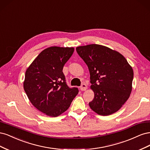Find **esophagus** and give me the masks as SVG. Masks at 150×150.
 <instances>
[{"label": "esophagus", "mask_w": 150, "mask_h": 150, "mask_svg": "<svg viewBox=\"0 0 150 150\" xmlns=\"http://www.w3.org/2000/svg\"><path fill=\"white\" fill-rule=\"evenodd\" d=\"M80 89L81 91H86V89H87V86H86V84H83L81 86Z\"/></svg>", "instance_id": "34e87169"}]
</instances>
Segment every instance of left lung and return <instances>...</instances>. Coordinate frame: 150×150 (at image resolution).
I'll return each instance as SVG.
<instances>
[{"label": "left lung", "mask_w": 150, "mask_h": 150, "mask_svg": "<svg viewBox=\"0 0 150 150\" xmlns=\"http://www.w3.org/2000/svg\"><path fill=\"white\" fill-rule=\"evenodd\" d=\"M76 51L89 71L90 88L94 93L91 109L101 116L118 111L132 91V67L121 54L102 45L79 46Z\"/></svg>", "instance_id": "8db88e82"}]
</instances>
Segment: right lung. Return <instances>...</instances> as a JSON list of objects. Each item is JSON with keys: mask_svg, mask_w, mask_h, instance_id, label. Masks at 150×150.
Wrapping results in <instances>:
<instances>
[{"mask_svg": "<svg viewBox=\"0 0 150 150\" xmlns=\"http://www.w3.org/2000/svg\"><path fill=\"white\" fill-rule=\"evenodd\" d=\"M74 47L52 46L45 49L25 71L24 89L29 101L39 111L57 117L69 108L78 94L67 86L62 69Z\"/></svg>", "mask_w": 150, "mask_h": 150, "instance_id": "right-lung-1", "label": "right lung"}]
</instances>
